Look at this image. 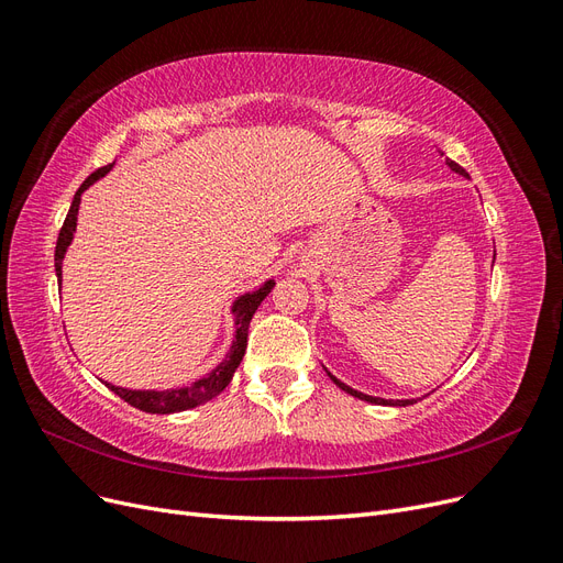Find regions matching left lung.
<instances>
[{"label":"left lung","instance_id":"1","mask_svg":"<svg viewBox=\"0 0 563 563\" xmlns=\"http://www.w3.org/2000/svg\"><path fill=\"white\" fill-rule=\"evenodd\" d=\"M446 164L453 168V172L455 174H460V176H467V172H465V168L463 166H460V164H455L453 159H446ZM329 373V371H327ZM329 378L340 387V389H343V391H347V395H352V397H356V399H362V401H368V404H380V406H408V404H413L416 399H380V397H368V395H364V391H356V389H352L350 385H345V383H340L335 376H331V373H329Z\"/></svg>","mask_w":563,"mask_h":563}]
</instances>
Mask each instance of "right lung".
Returning a JSON list of instances; mask_svg holds the SVG:
<instances>
[{
  "mask_svg": "<svg viewBox=\"0 0 563 563\" xmlns=\"http://www.w3.org/2000/svg\"><path fill=\"white\" fill-rule=\"evenodd\" d=\"M112 166L114 164L98 168V172H93L87 180H84L79 190L75 192L73 207H70V211H67V218H65V223H63L60 234H58V242H56V277H58V284L63 282L60 275H63L65 251H67V246L73 244V236H75V230H77V213H79L81 195H84V190H89V187L98 178H103ZM272 288H275V279H267L261 288H255V291H249V294L240 296L232 302V314H234L232 347L225 354L223 362H220L211 373H207L203 378L195 380L192 385L174 387V389H129V387H119V385H112V383H106V380L103 383L114 391L117 397H122L126 404L141 408V411H145V413H159V416L180 413V411H187V408H195V406L211 401L213 397H218L220 391H223L230 385L236 366L242 364L244 352H246L249 323H251L255 310H258V305L265 300V296L272 291Z\"/></svg>",
  "mask_w": 563,
  "mask_h": 563,
  "instance_id": "right-lung-1",
  "label": "right lung"
}]
</instances>
